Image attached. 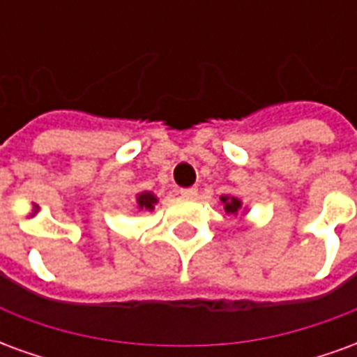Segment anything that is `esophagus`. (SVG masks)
I'll use <instances>...</instances> for the list:
<instances>
[{
  "label": "esophagus",
  "mask_w": 357,
  "mask_h": 357,
  "mask_svg": "<svg viewBox=\"0 0 357 357\" xmlns=\"http://www.w3.org/2000/svg\"><path fill=\"white\" fill-rule=\"evenodd\" d=\"M197 193H199L197 187H185V189H181V195H183V197H189V199L197 197Z\"/></svg>",
  "instance_id": "esophagus-1"
}]
</instances>
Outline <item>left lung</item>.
Listing matches in <instances>:
<instances>
[{
	"label": "left lung",
	"mask_w": 357,
	"mask_h": 357,
	"mask_svg": "<svg viewBox=\"0 0 357 357\" xmlns=\"http://www.w3.org/2000/svg\"><path fill=\"white\" fill-rule=\"evenodd\" d=\"M220 201L224 204V210L227 214H237L243 206V202L237 199V197H229V195H224V197H220Z\"/></svg>",
	"instance_id": "obj_1"
}]
</instances>
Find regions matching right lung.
Segmentation results:
<instances>
[{"instance_id":"1","label":"right lung","mask_w":357,"mask_h":357,"mask_svg":"<svg viewBox=\"0 0 357 357\" xmlns=\"http://www.w3.org/2000/svg\"><path fill=\"white\" fill-rule=\"evenodd\" d=\"M156 202H158V199L149 191H143V193L137 195V208L139 210H153Z\"/></svg>"}]
</instances>
